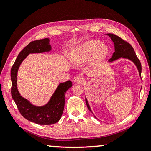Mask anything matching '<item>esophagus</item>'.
Segmentation results:
<instances>
[{
	"instance_id": "obj_1",
	"label": "esophagus",
	"mask_w": 151,
	"mask_h": 151,
	"mask_svg": "<svg viewBox=\"0 0 151 151\" xmlns=\"http://www.w3.org/2000/svg\"><path fill=\"white\" fill-rule=\"evenodd\" d=\"M73 81L75 82H81L83 81V78L81 76L76 75L73 78Z\"/></svg>"
}]
</instances>
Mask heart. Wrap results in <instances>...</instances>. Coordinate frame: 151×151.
I'll return each mask as SVG.
<instances>
[{"label": "heart", "mask_w": 151, "mask_h": 151, "mask_svg": "<svg viewBox=\"0 0 151 151\" xmlns=\"http://www.w3.org/2000/svg\"><path fill=\"white\" fill-rule=\"evenodd\" d=\"M108 53V47L102 45L101 41L90 40L75 47L70 53V60L74 63H79L92 56V62L97 63L103 60Z\"/></svg>", "instance_id": "1"}]
</instances>
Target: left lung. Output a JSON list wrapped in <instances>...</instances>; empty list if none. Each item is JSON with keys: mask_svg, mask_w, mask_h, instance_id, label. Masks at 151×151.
<instances>
[{"mask_svg": "<svg viewBox=\"0 0 151 151\" xmlns=\"http://www.w3.org/2000/svg\"><path fill=\"white\" fill-rule=\"evenodd\" d=\"M107 35L111 37V39L113 41L115 45V52L109 61L112 62V61L119 58L121 57L124 58L129 59L135 63V65L137 67V69L139 70V75L141 76V74H142V64H141L140 61L138 59V58L137 57L135 51H134L133 47L131 46V45L127 42L126 41L121 39L120 37L116 36V35L113 34H108ZM86 102L89 110L91 111V108L89 107V103L86 99ZM95 117L96 118V117Z\"/></svg>", "mask_w": 151, "mask_h": 151, "instance_id": "8db88e82", "label": "left lung"}]
</instances>
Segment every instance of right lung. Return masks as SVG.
<instances>
[{"mask_svg": "<svg viewBox=\"0 0 151 151\" xmlns=\"http://www.w3.org/2000/svg\"><path fill=\"white\" fill-rule=\"evenodd\" d=\"M50 49L48 38L32 41L19 54L11 69L12 97L19 112L27 120L42 125L52 124L60 119L65 105V94L67 89L71 88L72 82L68 81L61 83L48 104L37 107L31 104L19 94L17 89V74L21 62L28 54L47 52Z\"/></svg>", "mask_w": 151, "mask_h": 151, "instance_id": "obj_1", "label": "right lung"}]
</instances>
